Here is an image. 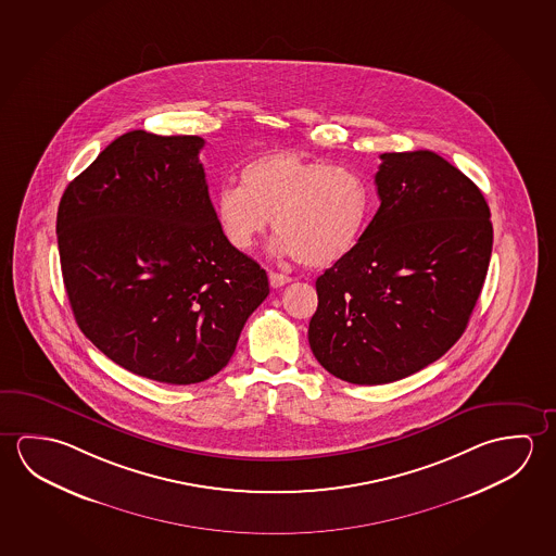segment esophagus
Returning <instances> with one entry per match:
<instances>
[{"label":"esophagus","mask_w":556,"mask_h":556,"mask_svg":"<svg viewBox=\"0 0 556 556\" xmlns=\"http://www.w3.org/2000/svg\"><path fill=\"white\" fill-rule=\"evenodd\" d=\"M291 281L292 279L289 277V275L275 274V271L269 274V285H271L274 289H279V287H282V285H287V282Z\"/></svg>","instance_id":"1"}]
</instances>
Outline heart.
Segmentation results:
<instances>
[{
    "label": "heart",
    "mask_w": 556,
    "mask_h": 556,
    "mask_svg": "<svg viewBox=\"0 0 556 556\" xmlns=\"http://www.w3.org/2000/svg\"><path fill=\"white\" fill-rule=\"evenodd\" d=\"M213 210L220 235L238 252L254 250L274 223L277 254L324 267L361 242L372 191L365 176L349 166L279 149L248 161L240 186H220Z\"/></svg>",
    "instance_id": "obj_1"
}]
</instances>
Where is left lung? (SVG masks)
Returning a JSON list of instances; mask_svg holds the SVG:
<instances>
[{
	"instance_id": "8db88e82",
	"label": "left lung",
	"mask_w": 556,
	"mask_h": 556,
	"mask_svg": "<svg viewBox=\"0 0 556 556\" xmlns=\"http://www.w3.org/2000/svg\"><path fill=\"white\" fill-rule=\"evenodd\" d=\"M380 210L351 254L319 275L309 349L358 386L419 372L462 337L492 252L491 210L432 151L383 153Z\"/></svg>"
}]
</instances>
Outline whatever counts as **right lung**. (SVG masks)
<instances>
[{
  "mask_svg": "<svg viewBox=\"0 0 556 556\" xmlns=\"http://www.w3.org/2000/svg\"><path fill=\"white\" fill-rule=\"evenodd\" d=\"M198 136L114 139L65 188L58 248L75 321L129 372L188 386L228 365L267 274L220 235Z\"/></svg>",
  "mask_w": 556,
  "mask_h": 556,
  "instance_id": "add662e5",
  "label": "right lung"
}]
</instances>
